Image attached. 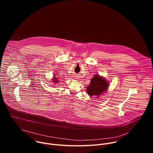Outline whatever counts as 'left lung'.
I'll use <instances>...</instances> for the list:
<instances>
[{
    "label": "left lung",
    "instance_id": "left-lung-1",
    "mask_svg": "<svg viewBox=\"0 0 153 153\" xmlns=\"http://www.w3.org/2000/svg\"><path fill=\"white\" fill-rule=\"evenodd\" d=\"M108 85L109 83L106 79L99 75H95L91 79L90 85L87 86V94L90 96H96L99 97L102 93L106 91L108 88Z\"/></svg>",
    "mask_w": 153,
    "mask_h": 153
}]
</instances>
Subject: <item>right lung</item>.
I'll list each match as a JSON object with an SVG mask.
<instances>
[{"label": "right lung", "mask_w": 153, "mask_h": 153, "mask_svg": "<svg viewBox=\"0 0 153 153\" xmlns=\"http://www.w3.org/2000/svg\"><path fill=\"white\" fill-rule=\"evenodd\" d=\"M53 82H54V83H58V82H59L58 79H57L56 77H53Z\"/></svg>", "instance_id": "right-lung-1"}]
</instances>
